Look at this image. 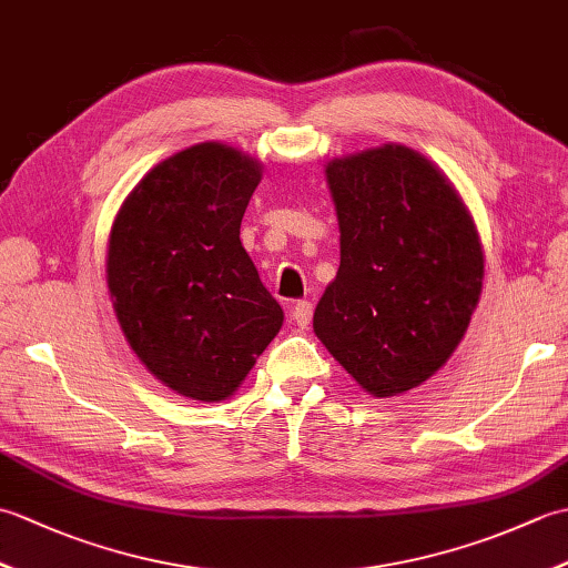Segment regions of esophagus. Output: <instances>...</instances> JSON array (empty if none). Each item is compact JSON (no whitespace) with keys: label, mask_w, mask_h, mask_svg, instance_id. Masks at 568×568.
I'll list each match as a JSON object with an SVG mask.
<instances>
[{"label":"esophagus","mask_w":568,"mask_h":568,"mask_svg":"<svg viewBox=\"0 0 568 568\" xmlns=\"http://www.w3.org/2000/svg\"><path fill=\"white\" fill-rule=\"evenodd\" d=\"M291 320L297 324L300 329H305L312 320V303H307V300H297L291 310Z\"/></svg>","instance_id":"34e87169"}]
</instances>
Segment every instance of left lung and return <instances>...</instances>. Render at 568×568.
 <instances>
[{
	"label": "left lung",
	"instance_id": "left-lung-1",
	"mask_svg": "<svg viewBox=\"0 0 568 568\" xmlns=\"http://www.w3.org/2000/svg\"><path fill=\"white\" fill-rule=\"evenodd\" d=\"M324 175L342 261L312 327L368 395H403L468 329L486 268L476 222L439 165L403 143L332 159Z\"/></svg>",
	"mask_w": 568,
	"mask_h": 568
}]
</instances>
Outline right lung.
<instances>
[{
  "instance_id": "right-lung-1",
  "label": "right lung",
  "mask_w": 568,
  "mask_h": 568,
  "mask_svg": "<svg viewBox=\"0 0 568 568\" xmlns=\"http://www.w3.org/2000/svg\"><path fill=\"white\" fill-rule=\"evenodd\" d=\"M261 161L204 141L153 165L119 207L106 287L131 352L178 395H234L283 327L241 246Z\"/></svg>"
}]
</instances>
